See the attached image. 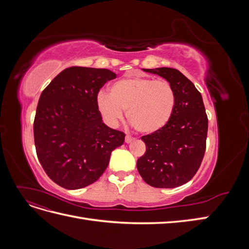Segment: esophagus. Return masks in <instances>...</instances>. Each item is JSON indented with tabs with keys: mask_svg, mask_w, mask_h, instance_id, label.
Here are the masks:
<instances>
[{
	"mask_svg": "<svg viewBox=\"0 0 249 249\" xmlns=\"http://www.w3.org/2000/svg\"><path fill=\"white\" fill-rule=\"evenodd\" d=\"M133 140H134V138H133L132 136H130V135H126L125 138H124V141H125V143H130V142H132Z\"/></svg>",
	"mask_w": 249,
	"mask_h": 249,
	"instance_id": "34e87169",
	"label": "esophagus"
}]
</instances>
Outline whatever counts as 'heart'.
<instances>
[{
    "instance_id": "b5f03b06",
    "label": "heart",
    "mask_w": 249,
    "mask_h": 249,
    "mask_svg": "<svg viewBox=\"0 0 249 249\" xmlns=\"http://www.w3.org/2000/svg\"><path fill=\"white\" fill-rule=\"evenodd\" d=\"M177 96L166 80L134 77L118 80L109 94L100 91L96 106L105 122L115 125L126 110V118L140 133L152 134L168 124L175 112Z\"/></svg>"
}]
</instances>
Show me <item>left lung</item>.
Returning a JSON list of instances; mask_svg holds the SVG:
<instances>
[{
  "instance_id": "1",
  "label": "left lung",
  "mask_w": 249,
  "mask_h": 249,
  "mask_svg": "<svg viewBox=\"0 0 249 249\" xmlns=\"http://www.w3.org/2000/svg\"><path fill=\"white\" fill-rule=\"evenodd\" d=\"M168 81L175 89V112L160 131L142 136L146 152L137 161V169L148 185L176 188L194 177L206 152L208 117L200 92L176 69L143 70Z\"/></svg>"
}]
</instances>
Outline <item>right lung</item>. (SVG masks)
I'll use <instances>...</instances> for the list:
<instances>
[{"label":"right lung","instance_id":"right-lung-1","mask_svg":"<svg viewBox=\"0 0 249 249\" xmlns=\"http://www.w3.org/2000/svg\"><path fill=\"white\" fill-rule=\"evenodd\" d=\"M116 73L72 66L43 90L34 119L38 160L48 177L69 190L89 186L106 170L111 153L125 135L103 123L96 95Z\"/></svg>","mask_w":249,"mask_h":249}]
</instances>
